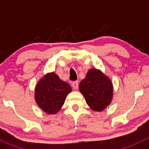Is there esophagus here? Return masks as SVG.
<instances>
[{
	"label": "esophagus",
	"instance_id": "esophagus-1",
	"mask_svg": "<svg viewBox=\"0 0 149 149\" xmlns=\"http://www.w3.org/2000/svg\"><path fill=\"white\" fill-rule=\"evenodd\" d=\"M72 86H73V88H74V89H78V88H79V83H78V81H74L72 83Z\"/></svg>",
	"mask_w": 149,
	"mask_h": 149
}]
</instances>
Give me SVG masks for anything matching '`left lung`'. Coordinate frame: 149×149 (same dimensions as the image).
<instances>
[{
	"mask_svg": "<svg viewBox=\"0 0 149 149\" xmlns=\"http://www.w3.org/2000/svg\"><path fill=\"white\" fill-rule=\"evenodd\" d=\"M79 91L92 110L102 112L112 102L113 85L102 70L91 68L79 84Z\"/></svg>",
	"mask_w": 149,
	"mask_h": 149,
	"instance_id": "obj_1",
	"label": "left lung"
}]
</instances>
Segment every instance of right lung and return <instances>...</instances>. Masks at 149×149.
Returning <instances> with one entry per match:
<instances>
[{"instance_id":"1","label":"right lung","mask_w":149,"mask_h":149,"mask_svg":"<svg viewBox=\"0 0 149 149\" xmlns=\"http://www.w3.org/2000/svg\"><path fill=\"white\" fill-rule=\"evenodd\" d=\"M71 91L70 86L61 80L56 73H47L37 82L34 99L42 110L48 115H55L61 109Z\"/></svg>"}]
</instances>
